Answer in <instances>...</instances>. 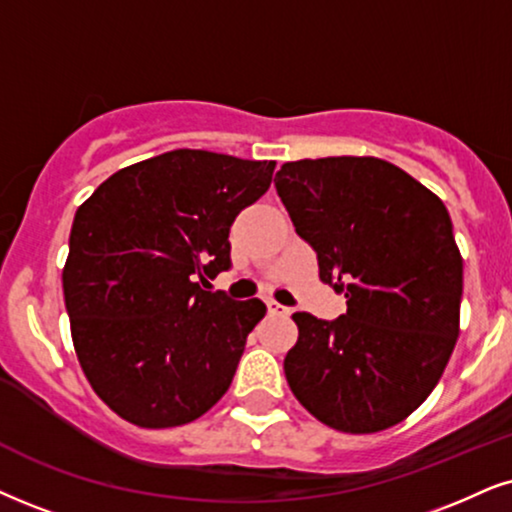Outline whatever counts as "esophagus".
Returning <instances> with one entry per match:
<instances>
[{"label": "esophagus", "instance_id": "34e87169", "mask_svg": "<svg viewBox=\"0 0 512 512\" xmlns=\"http://www.w3.org/2000/svg\"><path fill=\"white\" fill-rule=\"evenodd\" d=\"M268 313L270 315H280V318H287L289 313V308L287 306H282V304H277V301H268Z\"/></svg>", "mask_w": 512, "mask_h": 512}]
</instances>
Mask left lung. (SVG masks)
Masks as SVG:
<instances>
[{"instance_id": "left-lung-1", "label": "left lung", "mask_w": 512, "mask_h": 512, "mask_svg": "<svg viewBox=\"0 0 512 512\" xmlns=\"http://www.w3.org/2000/svg\"><path fill=\"white\" fill-rule=\"evenodd\" d=\"M275 187L346 313H294L289 389L332 430L372 434L437 387L458 339L463 258L444 201L375 156L285 163Z\"/></svg>"}]
</instances>
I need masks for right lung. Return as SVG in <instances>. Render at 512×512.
<instances>
[{"label": "right lung", "mask_w": 512, "mask_h": 512, "mask_svg": "<svg viewBox=\"0 0 512 512\" xmlns=\"http://www.w3.org/2000/svg\"><path fill=\"white\" fill-rule=\"evenodd\" d=\"M275 161L175 149L132 163L75 211L63 299L82 372L113 413L163 430L230 387L261 299L206 292L232 266L230 225Z\"/></svg>", "instance_id": "obj_1"}]
</instances>
